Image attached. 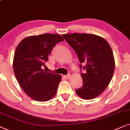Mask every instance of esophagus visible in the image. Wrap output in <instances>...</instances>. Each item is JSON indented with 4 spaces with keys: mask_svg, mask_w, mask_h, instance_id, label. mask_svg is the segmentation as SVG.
Returning <instances> with one entry per match:
<instances>
[{
    "mask_svg": "<svg viewBox=\"0 0 130 130\" xmlns=\"http://www.w3.org/2000/svg\"><path fill=\"white\" fill-rule=\"evenodd\" d=\"M64 77H65V78H67V79H69L71 77V74H67V75H64Z\"/></svg>",
    "mask_w": 130,
    "mask_h": 130,
    "instance_id": "obj_1",
    "label": "esophagus"
}]
</instances>
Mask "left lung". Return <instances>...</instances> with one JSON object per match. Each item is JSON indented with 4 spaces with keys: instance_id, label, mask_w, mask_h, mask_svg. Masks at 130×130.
Listing matches in <instances>:
<instances>
[{
    "instance_id": "obj_1",
    "label": "left lung",
    "mask_w": 130,
    "mask_h": 130,
    "mask_svg": "<svg viewBox=\"0 0 130 130\" xmlns=\"http://www.w3.org/2000/svg\"><path fill=\"white\" fill-rule=\"evenodd\" d=\"M62 37L77 55L81 63L83 84L75 90L77 94L86 100L92 99L106 89L115 70V60L110 45L103 37L92 34L72 33Z\"/></svg>"
}]
</instances>
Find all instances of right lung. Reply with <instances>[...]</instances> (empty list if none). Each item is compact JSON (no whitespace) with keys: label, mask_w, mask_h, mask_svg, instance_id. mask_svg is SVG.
Masks as SVG:
<instances>
[{"label":"right lung","mask_w":130,"mask_h":130,"mask_svg":"<svg viewBox=\"0 0 130 130\" xmlns=\"http://www.w3.org/2000/svg\"><path fill=\"white\" fill-rule=\"evenodd\" d=\"M62 41L59 34H44L26 37L17 46L13 61L15 75L24 92L32 99L46 102L56 94L61 76L47 72L41 67H45L55 45Z\"/></svg>","instance_id":"obj_1"}]
</instances>
